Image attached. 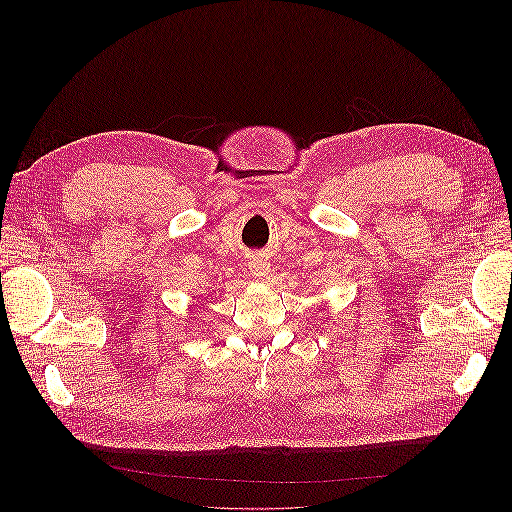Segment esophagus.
I'll return each instance as SVG.
<instances>
[{
	"mask_svg": "<svg viewBox=\"0 0 512 512\" xmlns=\"http://www.w3.org/2000/svg\"><path fill=\"white\" fill-rule=\"evenodd\" d=\"M247 267H250V273L254 277H265L269 273V262L262 256H252L250 262H247Z\"/></svg>",
	"mask_w": 512,
	"mask_h": 512,
	"instance_id": "1",
	"label": "esophagus"
}]
</instances>
